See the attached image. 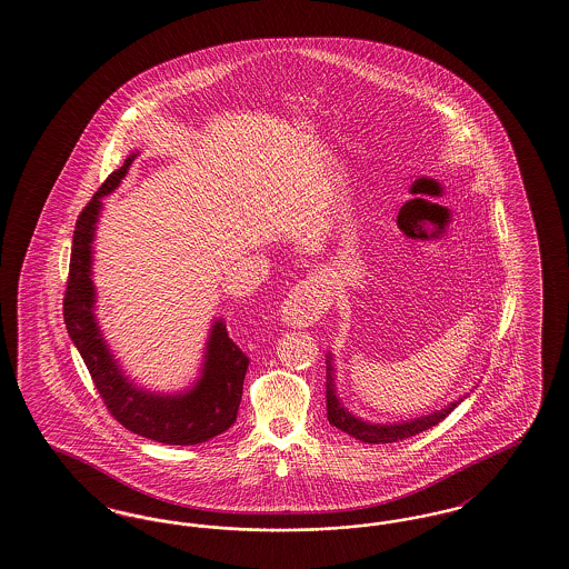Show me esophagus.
I'll list each match as a JSON object with an SVG mask.
<instances>
[{
  "instance_id": "obj_1",
  "label": "esophagus",
  "mask_w": 569,
  "mask_h": 569,
  "mask_svg": "<svg viewBox=\"0 0 569 569\" xmlns=\"http://www.w3.org/2000/svg\"><path fill=\"white\" fill-rule=\"evenodd\" d=\"M330 306V292L322 282L308 280L292 289L280 306V318L292 328L316 325Z\"/></svg>"
}]
</instances>
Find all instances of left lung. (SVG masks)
Wrapping results in <instances>:
<instances>
[{"label": "left lung", "instance_id": "8db88e82", "mask_svg": "<svg viewBox=\"0 0 569 569\" xmlns=\"http://www.w3.org/2000/svg\"><path fill=\"white\" fill-rule=\"evenodd\" d=\"M468 397H470V392H466L463 397H459L451 403L435 409L426 416H420V418H409V420H401V422H368L363 418H358L353 411H349L342 403L341 397L337 395L335 356L330 351L326 353V413H328V422L332 423L335 428H339L341 432H347L349 437L361 440V442L385 445V442H397V440L416 437L423 430L442 422L453 411L455 407Z\"/></svg>", "mask_w": 569, "mask_h": 569}]
</instances>
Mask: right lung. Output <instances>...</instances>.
Returning a JSON list of instances; mask_svg holds the SVG:
<instances>
[{
  "mask_svg": "<svg viewBox=\"0 0 569 569\" xmlns=\"http://www.w3.org/2000/svg\"><path fill=\"white\" fill-rule=\"evenodd\" d=\"M139 149L99 187L82 210L70 253L64 297L68 337L79 349L103 403L127 430L163 445H199L213 439L237 420L249 359L228 337L222 318L211 322L199 376L177 392H160L137 385L110 349L98 322V291L93 282V244L103 197L114 193L129 174Z\"/></svg>",
  "mask_w": 569,
  "mask_h": 569,
  "instance_id": "1",
  "label": "right lung"
}]
</instances>
